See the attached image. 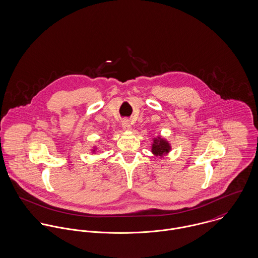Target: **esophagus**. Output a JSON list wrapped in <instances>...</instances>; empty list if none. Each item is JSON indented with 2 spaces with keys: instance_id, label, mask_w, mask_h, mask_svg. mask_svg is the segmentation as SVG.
<instances>
[{
  "instance_id": "34e87169",
  "label": "esophagus",
  "mask_w": 258,
  "mask_h": 258,
  "mask_svg": "<svg viewBox=\"0 0 258 258\" xmlns=\"http://www.w3.org/2000/svg\"><path fill=\"white\" fill-rule=\"evenodd\" d=\"M122 127H123V129L126 130V131L131 130V124H130L129 121H127V120H124V121L122 122Z\"/></svg>"
}]
</instances>
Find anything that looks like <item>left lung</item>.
<instances>
[{"label": "left lung", "mask_w": 258, "mask_h": 258, "mask_svg": "<svg viewBox=\"0 0 258 258\" xmlns=\"http://www.w3.org/2000/svg\"><path fill=\"white\" fill-rule=\"evenodd\" d=\"M170 151V145L169 143L161 138L155 139L154 143L152 145V152L156 155V156H164L165 154L169 153Z\"/></svg>", "instance_id": "obj_1"}]
</instances>
